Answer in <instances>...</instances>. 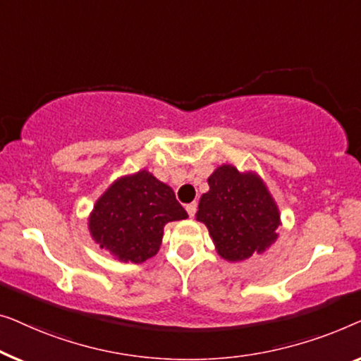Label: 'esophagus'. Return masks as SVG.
<instances>
[{
    "mask_svg": "<svg viewBox=\"0 0 361 361\" xmlns=\"http://www.w3.org/2000/svg\"><path fill=\"white\" fill-rule=\"evenodd\" d=\"M196 209H197L196 202H190V204H186V211H188V214H190V217L196 214Z\"/></svg>",
    "mask_w": 361,
    "mask_h": 361,
    "instance_id": "34e87169",
    "label": "esophagus"
}]
</instances>
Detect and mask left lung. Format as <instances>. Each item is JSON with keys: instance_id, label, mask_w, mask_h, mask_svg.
Wrapping results in <instances>:
<instances>
[{"instance_id": "obj_1", "label": "left lung", "mask_w": 361, "mask_h": 361, "mask_svg": "<svg viewBox=\"0 0 361 361\" xmlns=\"http://www.w3.org/2000/svg\"><path fill=\"white\" fill-rule=\"evenodd\" d=\"M196 221L209 231L216 252L227 262L262 255L278 240L281 214L267 183L257 171L219 165L207 178Z\"/></svg>"}]
</instances>
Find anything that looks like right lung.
<instances>
[{"label": "right lung", "instance_id": "right-lung-1", "mask_svg": "<svg viewBox=\"0 0 361 361\" xmlns=\"http://www.w3.org/2000/svg\"><path fill=\"white\" fill-rule=\"evenodd\" d=\"M186 217L173 190L150 171L139 170L119 176L96 200L88 231L116 260L144 263L160 250L164 227Z\"/></svg>", "mask_w": 361, "mask_h": 361}]
</instances>
